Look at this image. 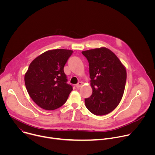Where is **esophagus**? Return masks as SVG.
<instances>
[{
	"label": "esophagus",
	"instance_id": "34e87169",
	"mask_svg": "<svg viewBox=\"0 0 155 155\" xmlns=\"http://www.w3.org/2000/svg\"><path fill=\"white\" fill-rule=\"evenodd\" d=\"M82 84H83V83L82 82H81V81H79L76 85H75V86L78 88V87H80L81 85H82Z\"/></svg>",
	"mask_w": 155,
	"mask_h": 155
}]
</instances>
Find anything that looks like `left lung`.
Returning a JSON list of instances; mask_svg holds the SVG:
<instances>
[{
	"instance_id": "left-lung-1",
	"label": "left lung",
	"mask_w": 155,
	"mask_h": 155,
	"mask_svg": "<svg viewBox=\"0 0 155 155\" xmlns=\"http://www.w3.org/2000/svg\"><path fill=\"white\" fill-rule=\"evenodd\" d=\"M89 62L91 96L84 99L86 108L96 115L112 112L120 104L125 88L126 70L118 57L102 47L83 51Z\"/></svg>"
}]
</instances>
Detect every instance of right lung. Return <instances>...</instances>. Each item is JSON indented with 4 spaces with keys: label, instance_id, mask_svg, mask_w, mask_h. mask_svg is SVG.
Wrapping results in <instances>:
<instances>
[{
    "label": "right lung",
    "instance_id": "obj_1",
    "mask_svg": "<svg viewBox=\"0 0 155 155\" xmlns=\"http://www.w3.org/2000/svg\"><path fill=\"white\" fill-rule=\"evenodd\" d=\"M73 51L56 49L42 53L30 64L25 75L28 93L43 109L53 110L67 101L72 86L68 84L64 67Z\"/></svg>",
    "mask_w": 155,
    "mask_h": 155
}]
</instances>
